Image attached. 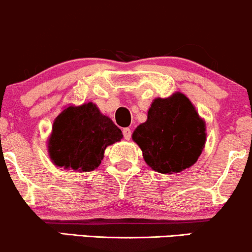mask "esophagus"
I'll list each match as a JSON object with an SVG mask.
<instances>
[{
  "label": "esophagus",
  "mask_w": 252,
  "mask_h": 252,
  "mask_svg": "<svg viewBox=\"0 0 252 252\" xmlns=\"http://www.w3.org/2000/svg\"><path fill=\"white\" fill-rule=\"evenodd\" d=\"M123 134H124V138L126 139V140H129L131 139V135H132V132L129 128H124L123 129Z\"/></svg>",
  "instance_id": "1"
}]
</instances>
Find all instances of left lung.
I'll use <instances>...</instances> for the list:
<instances>
[{
  "label": "left lung",
  "mask_w": 252,
  "mask_h": 252,
  "mask_svg": "<svg viewBox=\"0 0 252 252\" xmlns=\"http://www.w3.org/2000/svg\"><path fill=\"white\" fill-rule=\"evenodd\" d=\"M132 139L153 171L179 173L202 155L206 143L205 120L185 94L176 92L153 100L147 120L134 129Z\"/></svg>",
  "instance_id": "1"
}]
</instances>
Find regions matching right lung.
Here are the masks:
<instances>
[{
  "mask_svg": "<svg viewBox=\"0 0 252 252\" xmlns=\"http://www.w3.org/2000/svg\"><path fill=\"white\" fill-rule=\"evenodd\" d=\"M123 139L121 129L95 103L69 105L55 118L47 146L58 167L91 172L101 164L106 147Z\"/></svg>",
  "mask_w": 252,
  "mask_h": 252,
  "instance_id": "right-lung-1",
  "label": "right lung"
}]
</instances>
